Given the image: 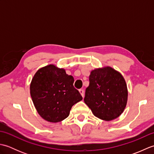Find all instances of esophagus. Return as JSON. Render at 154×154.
Instances as JSON below:
<instances>
[{
  "mask_svg": "<svg viewBox=\"0 0 154 154\" xmlns=\"http://www.w3.org/2000/svg\"><path fill=\"white\" fill-rule=\"evenodd\" d=\"M79 93H80V94H81V96H82V97L83 98L84 97V95H85V93H84V91L83 90V89H80L79 91Z\"/></svg>",
  "mask_w": 154,
  "mask_h": 154,
  "instance_id": "1",
  "label": "esophagus"
}]
</instances>
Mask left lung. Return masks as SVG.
I'll list each match as a JSON object with an SVG mask.
<instances>
[{
  "instance_id": "8db88e82",
  "label": "left lung",
  "mask_w": 154,
  "mask_h": 154,
  "mask_svg": "<svg viewBox=\"0 0 154 154\" xmlns=\"http://www.w3.org/2000/svg\"><path fill=\"white\" fill-rule=\"evenodd\" d=\"M128 94L127 85L122 74L106 66L91 71L84 101L98 119L110 121L124 112Z\"/></svg>"
}]
</instances>
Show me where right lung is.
I'll list each match as a JSON object with an SVG mask.
<instances>
[{
  "label": "right lung",
  "mask_w": 154,
  "mask_h": 154,
  "mask_svg": "<svg viewBox=\"0 0 154 154\" xmlns=\"http://www.w3.org/2000/svg\"><path fill=\"white\" fill-rule=\"evenodd\" d=\"M73 83V76L67 75L65 69L54 64L36 71L30 83V92L42 119L56 123L68 117L72 106L83 99Z\"/></svg>",
  "instance_id": "1"
}]
</instances>
